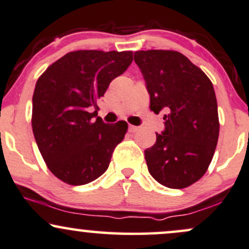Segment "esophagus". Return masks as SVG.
Segmentation results:
<instances>
[{"mask_svg": "<svg viewBox=\"0 0 249 249\" xmlns=\"http://www.w3.org/2000/svg\"><path fill=\"white\" fill-rule=\"evenodd\" d=\"M139 130L138 126H134V125H128V131L130 132H137Z\"/></svg>", "mask_w": 249, "mask_h": 249, "instance_id": "obj_1", "label": "esophagus"}]
</instances>
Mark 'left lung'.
<instances>
[{"mask_svg": "<svg viewBox=\"0 0 249 249\" xmlns=\"http://www.w3.org/2000/svg\"><path fill=\"white\" fill-rule=\"evenodd\" d=\"M153 112L165 128L145 150L148 172L159 184L185 188L204 176L219 138L218 104L212 82L178 51L134 53Z\"/></svg>", "mask_w": 249, "mask_h": 249, "instance_id": "8db88e82", "label": "left lung"}]
</instances>
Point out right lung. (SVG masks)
Returning <instances> with one entry per match:
<instances>
[{"mask_svg": "<svg viewBox=\"0 0 249 249\" xmlns=\"http://www.w3.org/2000/svg\"><path fill=\"white\" fill-rule=\"evenodd\" d=\"M132 51L79 50L51 64L36 83L33 132L43 159L58 179L85 185L107 170L127 123L105 124L97 102L132 63Z\"/></svg>", "mask_w": 249, "mask_h": 249, "instance_id": "add662e5", "label": "right lung"}]
</instances>
